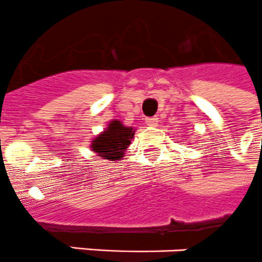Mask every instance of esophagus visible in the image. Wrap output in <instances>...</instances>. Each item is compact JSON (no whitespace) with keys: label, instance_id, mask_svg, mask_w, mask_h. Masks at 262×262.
<instances>
[{"label":"esophagus","instance_id":"34e87169","mask_svg":"<svg viewBox=\"0 0 262 262\" xmlns=\"http://www.w3.org/2000/svg\"><path fill=\"white\" fill-rule=\"evenodd\" d=\"M146 124H148L149 126H157L158 118L157 117H148L146 118Z\"/></svg>","mask_w":262,"mask_h":262}]
</instances>
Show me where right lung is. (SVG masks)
Wrapping results in <instances>:
<instances>
[{
    "label": "right lung",
    "mask_w": 262,
    "mask_h": 262,
    "mask_svg": "<svg viewBox=\"0 0 262 262\" xmlns=\"http://www.w3.org/2000/svg\"><path fill=\"white\" fill-rule=\"evenodd\" d=\"M133 136L135 132L132 127L124 126L120 121H112L106 130L94 138L92 148L100 157L121 160V157H124V151L130 145Z\"/></svg>",
    "instance_id": "add662e5"
}]
</instances>
